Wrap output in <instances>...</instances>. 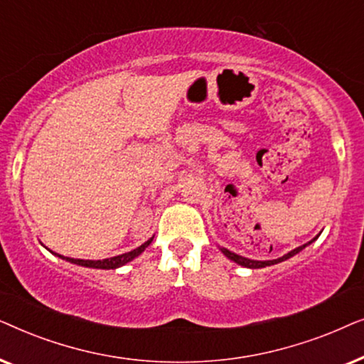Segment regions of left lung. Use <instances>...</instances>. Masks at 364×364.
<instances>
[{"mask_svg":"<svg viewBox=\"0 0 364 364\" xmlns=\"http://www.w3.org/2000/svg\"><path fill=\"white\" fill-rule=\"evenodd\" d=\"M315 238H316V237H315ZM315 238H313V240H315ZM313 240H311V242H313ZM311 242H308V243H311ZM308 243H305V245H301V247L295 248V250L288 252L287 255H283L282 258H277V260H267V262L250 260V258H245V257L237 255V253H233V252H230V250H227V248H222V252H223V255L228 257V258H230V260H233V262L238 263V265H242V267H247V268H263V267L275 265V263H280V262H283V260H287V258H290V257H293V255H296V253H298V252H301L303 248H305V247L308 245Z\"/></svg>","mask_w":364,"mask_h":364,"instance_id":"8db88e82","label":"left lung"}]
</instances>
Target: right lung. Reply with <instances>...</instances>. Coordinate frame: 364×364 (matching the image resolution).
I'll list each match as a JSON object with an SVG mask.
<instances>
[{
    "mask_svg": "<svg viewBox=\"0 0 364 364\" xmlns=\"http://www.w3.org/2000/svg\"><path fill=\"white\" fill-rule=\"evenodd\" d=\"M152 238L151 240H147L146 243H142L141 247H137L136 250L132 252H127V253H122V255H117V257H112V258H104V260H79V258H69V257H63V255H58L64 258V260L71 262V263H76V265H81V267H89V268H102V270H114V268H119L122 265H126L134 258L141 255V253L146 250V248L151 245Z\"/></svg>",
    "mask_w": 364,
    "mask_h": 364,
    "instance_id": "add662e5",
    "label": "right lung"
}]
</instances>
